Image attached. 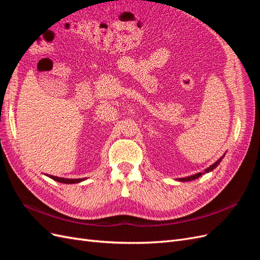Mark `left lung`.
Returning a JSON list of instances; mask_svg holds the SVG:
<instances>
[{"mask_svg":"<svg viewBox=\"0 0 260 260\" xmlns=\"http://www.w3.org/2000/svg\"><path fill=\"white\" fill-rule=\"evenodd\" d=\"M223 157V156H222ZM222 157L221 158H220L219 160H217L214 165H211V166L209 167V168H207V169H205V172H209V171H211V170H214L218 165L220 164V161L222 160ZM203 175V172H199V174H196V175H193V176H190V177H186V178H180L179 179V181H182V182H184V181H191V180H195V179H198V178H200L201 176Z\"/></svg>","mask_w":260,"mask_h":260,"instance_id":"1","label":"left lung"}]
</instances>
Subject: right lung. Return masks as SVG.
Wrapping results in <instances>:
<instances>
[{
  "instance_id": "add662e5",
  "label": "right lung",
  "mask_w": 260,
  "mask_h": 260,
  "mask_svg": "<svg viewBox=\"0 0 260 260\" xmlns=\"http://www.w3.org/2000/svg\"><path fill=\"white\" fill-rule=\"evenodd\" d=\"M49 176V175H46ZM51 179L57 181V182L60 183H66V184H72V183H78V182H81L84 179H66V178H58V177H55V176H49Z\"/></svg>"
}]
</instances>
